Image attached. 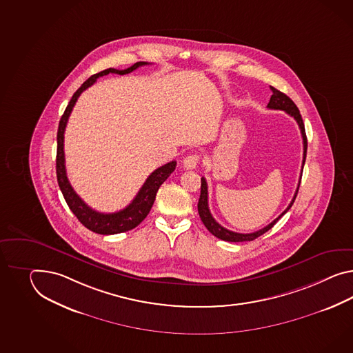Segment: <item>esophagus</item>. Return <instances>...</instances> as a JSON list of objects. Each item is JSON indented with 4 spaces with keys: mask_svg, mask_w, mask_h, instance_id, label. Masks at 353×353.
Segmentation results:
<instances>
[{
    "mask_svg": "<svg viewBox=\"0 0 353 353\" xmlns=\"http://www.w3.org/2000/svg\"><path fill=\"white\" fill-rule=\"evenodd\" d=\"M199 161H200V155L189 154L188 157L183 158V162H182V163H183V167H185L186 170H194V168H196Z\"/></svg>",
    "mask_w": 353,
    "mask_h": 353,
    "instance_id": "1",
    "label": "esophagus"
}]
</instances>
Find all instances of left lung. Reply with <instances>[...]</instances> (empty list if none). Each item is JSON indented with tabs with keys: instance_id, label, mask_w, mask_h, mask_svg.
Returning <instances> with one entry per match:
<instances>
[{
	"instance_id": "8db88e82",
	"label": "left lung",
	"mask_w": 353,
	"mask_h": 353,
	"mask_svg": "<svg viewBox=\"0 0 353 353\" xmlns=\"http://www.w3.org/2000/svg\"><path fill=\"white\" fill-rule=\"evenodd\" d=\"M270 90L273 92V94L270 97V101L268 103V108L270 110H281L284 112L288 113L291 117H293L296 122L299 123V128L301 130L302 140H303V159H302V170H303V164L306 161V152H307V139H306V132H305V125H303V121H302L301 114L300 111L297 108V105L293 103L292 99L288 97V95L284 94L282 92H279L278 89H275L273 86H270ZM302 176V174H301ZM301 176H300V181H299V185H297V190L294 192V196H293L292 201L290 203V205L287 207V209L284 210L282 214L279 215L278 218H275L274 221L272 223L268 224L267 227L259 230L256 232L252 233H237L230 231L227 228L222 227L221 224L218 223L213 218V215L209 210V205H208V185L207 181L204 177H201V190H200V198H199L198 203V212L201 221L204 225L207 227L208 231L214 234L215 237L221 239V240L228 241V242H243V241H252L255 239H258L259 236L264 234L268 232L273 225H274L282 216H283L294 203L296 196H297V192H299V188H300V183H301Z\"/></svg>"
}]
</instances>
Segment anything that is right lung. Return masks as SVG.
<instances>
[{
    "label": "right lung",
    "instance_id": "right-lung-1",
    "mask_svg": "<svg viewBox=\"0 0 353 353\" xmlns=\"http://www.w3.org/2000/svg\"><path fill=\"white\" fill-rule=\"evenodd\" d=\"M145 65H148V62L141 61V62L134 63L129 69H107L90 77L72 95L65 112L61 117L60 125H59L56 173H57V182H59L61 192L71 209V212L80 221V223L85 225L88 230L99 233V234H116V233L126 232L141 223L145 219L146 215L149 214L150 209L154 204L155 195L158 192V189L161 188V185L163 183L164 181L170 177V174L174 171L176 161L164 164L162 167L157 168L154 172H152V174L146 179L144 185L141 186V189L139 190L138 195L125 209H122L120 212H116V213H99L94 209L88 207L78 194L74 191L72 186L70 185L69 179L66 174L65 153H63V134L66 129V123L69 120L70 113L72 111L80 94L89 86L93 85L99 77L108 75L110 72L125 75V74H129L131 71L138 69L140 66H145Z\"/></svg>",
    "mask_w": 353,
    "mask_h": 353
}]
</instances>
